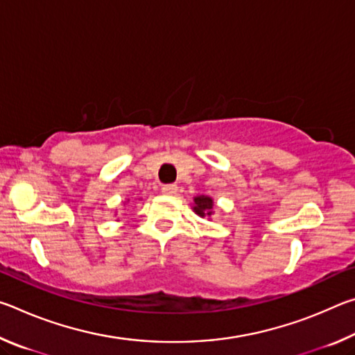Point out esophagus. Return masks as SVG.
Listing matches in <instances>:
<instances>
[{"mask_svg": "<svg viewBox=\"0 0 355 355\" xmlns=\"http://www.w3.org/2000/svg\"><path fill=\"white\" fill-rule=\"evenodd\" d=\"M177 191H178L177 184H163V186H161V192H163V194H166V196H175Z\"/></svg>", "mask_w": 355, "mask_h": 355, "instance_id": "34e87169", "label": "esophagus"}]
</instances>
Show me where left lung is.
<instances>
[{
    "label": "left lung",
    "mask_w": 355,
    "mask_h": 355,
    "mask_svg": "<svg viewBox=\"0 0 355 355\" xmlns=\"http://www.w3.org/2000/svg\"><path fill=\"white\" fill-rule=\"evenodd\" d=\"M213 207H214V200L209 196H203V194L196 196L191 203L192 211H194L197 216H200V218H211L214 213Z\"/></svg>",
    "instance_id": "1"
}]
</instances>
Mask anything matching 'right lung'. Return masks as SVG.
Masks as SVG:
<instances>
[{
  "instance_id": "add662e5",
  "label": "right lung",
  "mask_w": 355,
  "mask_h": 355,
  "mask_svg": "<svg viewBox=\"0 0 355 355\" xmlns=\"http://www.w3.org/2000/svg\"><path fill=\"white\" fill-rule=\"evenodd\" d=\"M127 203H130V199H127V200H125V203H123V205H127Z\"/></svg>"
}]
</instances>
